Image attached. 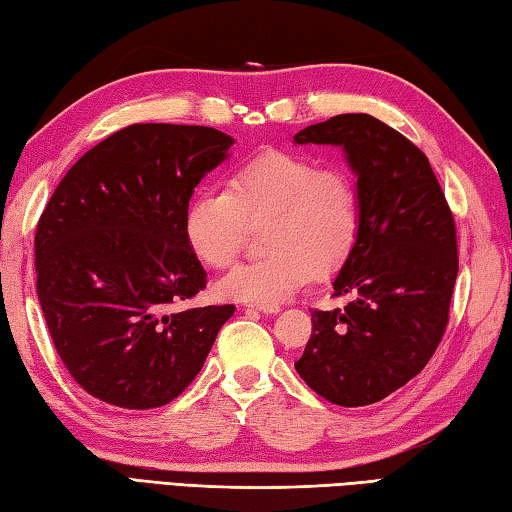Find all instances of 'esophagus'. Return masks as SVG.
<instances>
[{
  "label": "esophagus",
  "instance_id": "34e87169",
  "mask_svg": "<svg viewBox=\"0 0 512 512\" xmlns=\"http://www.w3.org/2000/svg\"><path fill=\"white\" fill-rule=\"evenodd\" d=\"M247 309L263 311V314H278V311H280L278 305H258V302H252V305H247Z\"/></svg>",
  "mask_w": 512,
  "mask_h": 512
}]
</instances>
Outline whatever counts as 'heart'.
<instances>
[{
	"label": "heart",
	"mask_w": 512,
	"mask_h": 512,
	"mask_svg": "<svg viewBox=\"0 0 512 512\" xmlns=\"http://www.w3.org/2000/svg\"><path fill=\"white\" fill-rule=\"evenodd\" d=\"M267 256L245 260L218 280L223 298L274 305L347 263L362 227L356 176L342 165L296 152H265L229 176L225 190H207L185 210V238L210 267H227L249 227L265 225Z\"/></svg>",
	"instance_id": "1"
}]
</instances>
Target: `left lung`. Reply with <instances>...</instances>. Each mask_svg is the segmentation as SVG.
I'll use <instances>...</instances> for the list:
<instances>
[{
    "instance_id": "1",
    "label": "left lung",
    "mask_w": 512,
    "mask_h": 512,
    "mask_svg": "<svg viewBox=\"0 0 512 512\" xmlns=\"http://www.w3.org/2000/svg\"><path fill=\"white\" fill-rule=\"evenodd\" d=\"M296 143L342 145L362 196L356 249L333 280L342 309L311 311L296 371L322 398L367 406L420 373L440 344L457 278L453 212L426 154L371 114H338Z\"/></svg>"
}]
</instances>
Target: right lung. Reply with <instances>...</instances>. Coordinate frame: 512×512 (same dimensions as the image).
<instances>
[{"label":"right lung","instance_id":"add662e5","mask_svg":"<svg viewBox=\"0 0 512 512\" xmlns=\"http://www.w3.org/2000/svg\"><path fill=\"white\" fill-rule=\"evenodd\" d=\"M234 143L205 125L134 123L72 165L35 234L37 296L83 391L145 411L190 387L234 305L168 307L205 289L185 238L194 187Z\"/></svg>","mask_w":512,"mask_h":512}]
</instances>
